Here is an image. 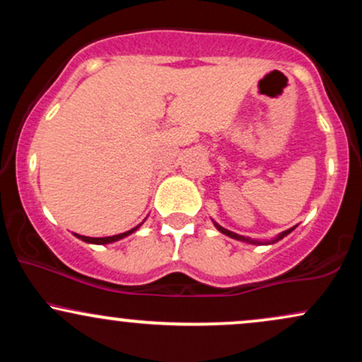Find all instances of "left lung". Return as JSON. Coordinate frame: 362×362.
<instances>
[{"instance_id": "left-lung-1", "label": "left lung", "mask_w": 362, "mask_h": 362, "mask_svg": "<svg viewBox=\"0 0 362 362\" xmlns=\"http://www.w3.org/2000/svg\"><path fill=\"white\" fill-rule=\"evenodd\" d=\"M214 223V226L218 228V231H221L223 235H226V236H230V238H235V240H238V242H247V243H252V245H271V243H276V242H279V240H282L284 238V236H288L291 231L294 230V228H289V230H286V231H282V233H279L276 236V238H272V240H267V242H260V240H252V238H248V236H243V235H236V233H233V231H230V230H226V228H223L221 224H218L216 221H213Z\"/></svg>"}]
</instances>
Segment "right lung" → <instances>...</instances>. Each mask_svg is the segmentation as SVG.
Instances as JSON below:
<instances>
[{"mask_svg":"<svg viewBox=\"0 0 362 362\" xmlns=\"http://www.w3.org/2000/svg\"><path fill=\"white\" fill-rule=\"evenodd\" d=\"M143 223H144V221H143ZM143 223H139L138 226H134V228H132V230L126 231V233H119V235H114V236H103V238H93V236H83V235H78V233H74V236H76V238L83 240V242H86V243H93V245H107V243L119 242V240H122V238H126V236L132 235V233H134V231H138V230H139V226H141V224H143Z\"/></svg>","mask_w":362,"mask_h":362,"instance_id":"obj_1","label":"right lung"}]
</instances>
